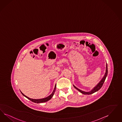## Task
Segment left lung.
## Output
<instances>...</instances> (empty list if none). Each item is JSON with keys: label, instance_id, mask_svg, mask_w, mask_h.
<instances>
[{"label": "left lung", "instance_id": "obj_1", "mask_svg": "<svg viewBox=\"0 0 122 122\" xmlns=\"http://www.w3.org/2000/svg\"><path fill=\"white\" fill-rule=\"evenodd\" d=\"M107 74H108V66H107V63H106V69H105V72L104 76L101 79V80L97 84V85L91 91L88 92H84L82 90H81L77 88L74 85H73V86L75 88H76L77 91H78L79 92L81 93L82 94H84V95H90V94H93L94 93L96 92L97 91H98L101 88V87L103 85L105 81V79L107 76Z\"/></svg>", "mask_w": 122, "mask_h": 122}]
</instances>
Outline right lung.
<instances>
[{
	"mask_svg": "<svg viewBox=\"0 0 122 122\" xmlns=\"http://www.w3.org/2000/svg\"><path fill=\"white\" fill-rule=\"evenodd\" d=\"M56 84H55V88L53 90V92H52V93L51 94V95L48 96V97H46V98H43V99H31V98H30L28 97H26V96H25L24 94H23L21 92L22 95L25 97L26 98H27L28 99L30 100V101L33 102L34 103H44V102H47L49 100H50L52 98V97H53L54 95V93L55 92V90H56Z\"/></svg>",
	"mask_w": 122,
	"mask_h": 122,
	"instance_id": "add662e5",
	"label": "right lung"
}]
</instances>
